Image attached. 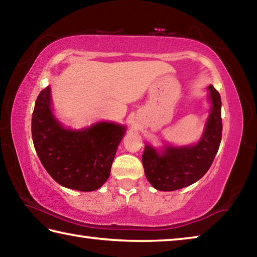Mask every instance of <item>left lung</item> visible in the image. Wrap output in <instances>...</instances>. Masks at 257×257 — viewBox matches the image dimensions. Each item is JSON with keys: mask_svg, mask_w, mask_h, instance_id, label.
<instances>
[{"mask_svg": "<svg viewBox=\"0 0 257 257\" xmlns=\"http://www.w3.org/2000/svg\"><path fill=\"white\" fill-rule=\"evenodd\" d=\"M207 89L211 112L198 143L184 147L168 145L161 153L151 145L145 146L143 165L147 180L155 189L172 191L190 186L212 165L222 137V119L219 92L212 85Z\"/></svg>", "mask_w": 257, "mask_h": 257, "instance_id": "1", "label": "left lung"}]
</instances>
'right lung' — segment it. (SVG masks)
I'll return each instance as SVG.
<instances>
[{
	"label": "right lung",
	"mask_w": 257,
	"mask_h": 257,
	"mask_svg": "<svg viewBox=\"0 0 257 257\" xmlns=\"http://www.w3.org/2000/svg\"><path fill=\"white\" fill-rule=\"evenodd\" d=\"M51 87L37 96L32 119L36 153L49 175L67 188L93 191L108 179L125 127L98 122L81 130L64 128L51 107Z\"/></svg>",
	"instance_id": "right-lung-1"
}]
</instances>
